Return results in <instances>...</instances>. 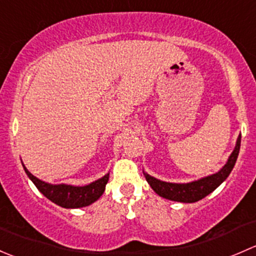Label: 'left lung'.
I'll list each match as a JSON object with an SVG mask.
<instances>
[{"label":"left lung","mask_w":256,"mask_h":256,"mask_svg":"<svg viewBox=\"0 0 256 256\" xmlns=\"http://www.w3.org/2000/svg\"><path fill=\"white\" fill-rule=\"evenodd\" d=\"M240 140L242 136L239 135L238 140H236V147H234L233 152L229 156L226 164L219 170L218 172L213 174H209L207 177L200 178L197 180H192L188 183H172V182H164V180H157V178L150 176L148 174L144 172V178L151 186L152 190L162 198L166 200H174V202L180 203H194L200 200L202 198L207 197L216 188H218L224 180L228 178L232 170H233L234 164H236V158H238L239 150H240Z\"/></svg>","instance_id":"8db88e82"}]
</instances>
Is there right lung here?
Segmentation results:
<instances>
[{
    "mask_svg": "<svg viewBox=\"0 0 256 256\" xmlns=\"http://www.w3.org/2000/svg\"><path fill=\"white\" fill-rule=\"evenodd\" d=\"M23 168H24V172L30 177V180L34 183L36 187L43 196H46L49 200H52L56 204L69 209L86 207V206L96 202L104 193L105 186L109 180V174H106L104 177L99 178V180H94L86 186H72L64 184V183L52 184V183H47L33 176L26 168L24 164H23Z\"/></svg>",
    "mask_w": 256,
    "mask_h": 256,
    "instance_id": "1",
    "label": "right lung"
}]
</instances>
